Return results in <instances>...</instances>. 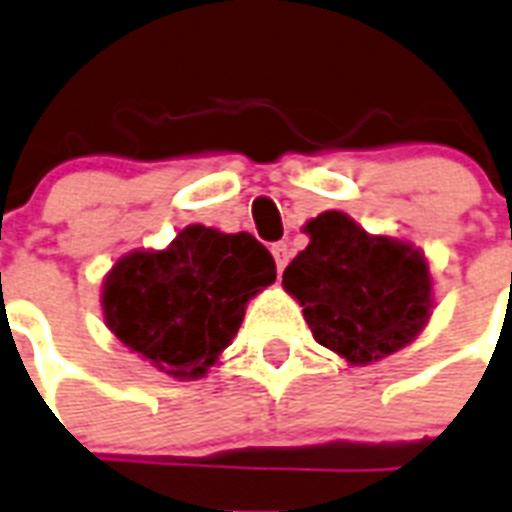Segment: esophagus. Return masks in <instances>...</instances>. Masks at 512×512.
Instances as JSON below:
<instances>
[{
    "mask_svg": "<svg viewBox=\"0 0 512 512\" xmlns=\"http://www.w3.org/2000/svg\"><path fill=\"white\" fill-rule=\"evenodd\" d=\"M270 252H273V260H276L278 273H281V270L286 268V263H289V255H292V252H289V244H284V242L273 244V247H270Z\"/></svg>",
    "mask_w": 512,
    "mask_h": 512,
    "instance_id": "esophagus-1",
    "label": "esophagus"
}]
</instances>
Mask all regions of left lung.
I'll return each instance as SVG.
<instances>
[{
    "label": "left lung",
    "mask_w": 512,
    "mask_h": 512,
    "mask_svg": "<svg viewBox=\"0 0 512 512\" xmlns=\"http://www.w3.org/2000/svg\"><path fill=\"white\" fill-rule=\"evenodd\" d=\"M302 231L310 244L281 284L302 307L315 342L350 365H371L421 336L434 310V281L421 249L368 234L339 210L307 220Z\"/></svg>",
    "instance_id": "1"
}]
</instances>
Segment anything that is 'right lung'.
<instances>
[{
  "mask_svg": "<svg viewBox=\"0 0 512 512\" xmlns=\"http://www.w3.org/2000/svg\"><path fill=\"white\" fill-rule=\"evenodd\" d=\"M276 263L252 234L186 226L165 249H134L102 278L105 326L160 373L197 381L218 365Z\"/></svg>",
  "mask_w": 512,
  "mask_h": 512,
  "instance_id": "add662e5",
  "label": "right lung"
}]
</instances>
